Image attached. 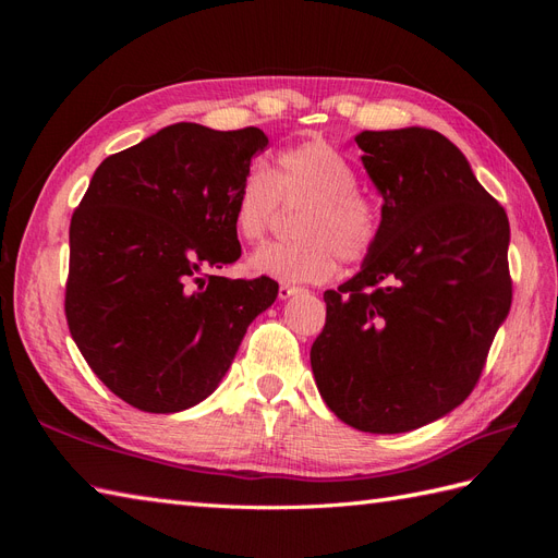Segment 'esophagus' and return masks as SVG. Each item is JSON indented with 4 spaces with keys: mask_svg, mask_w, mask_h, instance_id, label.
I'll return each instance as SVG.
<instances>
[{
    "mask_svg": "<svg viewBox=\"0 0 558 558\" xmlns=\"http://www.w3.org/2000/svg\"><path fill=\"white\" fill-rule=\"evenodd\" d=\"M298 293H302V289H298V286H291V283H281L279 286V298L281 300H289V298H293Z\"/></svg>",
    "mask_w": 558,
    "mask_h": 558,
    "instance_id": "esophagus-1",
    "label": "esophagus"
}]
</instances>
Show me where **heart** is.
<instances>
[{
	"instance_id": "b5f03b06",
	"label": "heart",
	"mask_w": 558,
	"mask_h": 558,
	"mask_svg": "<svg viewBox=\"0 0 558 558\" xmlns=\"http://www.w3.org/2000/svg\"><path fill=\"white\" fill-rule=\"evenodd\" d=\"M356 183V167L326 140L283 148L272 172L253 162L232 199V226L244 242L265 238L279 202L300 205V240L260 246L248 258L253 272L283 283H314L330 279L340 260H365L377 244L381 216Z\"/></svg>"
}]
</instances>
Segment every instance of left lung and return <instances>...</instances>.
<instances>
[{
    "mask_svg": "<svg viewBox=\"0 0 558 558\" xmlns=\"http://www.w3.org/2000/svg\"><path fill=\"white\" fill-rule=\"evenodd\" d=\"M381 228L361 272L326 291L312 344L320 398L363 433H408L472 393L512 305L508 214L445 134L353 137Z\"/></svg>",
    "mask_w": 558,
    "mask_h": 558,
    "instance_id": "8db88e82",
    "label": "left lung"
}]
</instances>
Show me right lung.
<instances>
[{"label": "right lung", "mask_w": 558, "mask_h": 558, "mask_svg": "<svg viewBox=\"0 0 558 558\" xmlns=\"http://www.w3.org/2000/svg\"><path fill=\"white\" fill-rule=\"evenodd\" d=\"M265 132L174 123L97 167L70 226L64 314L83 359L132 408L174 414L211 396L269 277L214 275L242 256L232 199Z\"/></svg>", "instance_id": "right-lung-1"}]
</instances>
